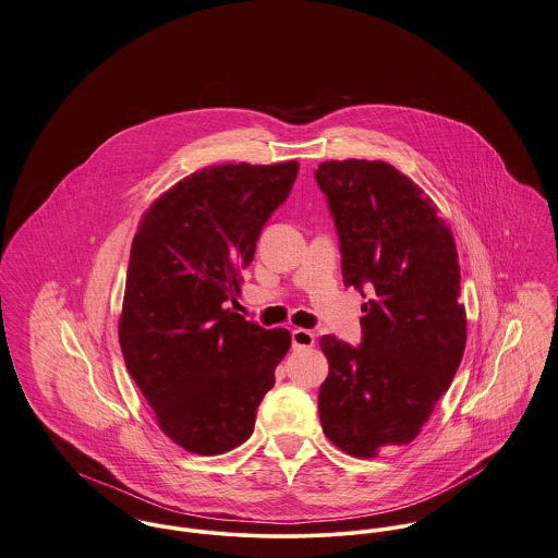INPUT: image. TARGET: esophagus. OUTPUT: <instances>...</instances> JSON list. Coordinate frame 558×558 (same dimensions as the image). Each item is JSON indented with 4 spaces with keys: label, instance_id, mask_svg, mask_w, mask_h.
<instances>
[{
    "label": "esophagus",
    "instance_id": "esophagus-1",
    "mask_svg": "<svg viewBox=\"0 0 558 558\" xmlns=\"http://www.w3.org/2000/svg\"><path fill=\"white\" fill-rule=\"evenodd\" d=\"M291 340H293V349H310V347H314V342H316L314 333L308 331V329H295V331L291 333Z\"/></svg>",
    "mask_w": 558,
    "mask_h": 558
}]
</instances>
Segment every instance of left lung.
Returning <instances> with one entry per match:
<instances>
[{
	"label": "left lung",
	"instance_id": "left-lung-1",
	"mask_svg": "<svg viewBox=\"0 0 558 558\" xmlns=\"http://www.w3.org/2000/svg\"><path fill=\"white\" fill-rule=\"evenodd\" d=\"M314 178L340 238L344 284L372 295L360 347L318 340L329 362L318 417L336 447L376 458L422 433L462 362L458 252L430 196L391 165L329 160Z\"/></svg>",
	"mask_w": 558,
	"mask_h": 558
}]
</instances>
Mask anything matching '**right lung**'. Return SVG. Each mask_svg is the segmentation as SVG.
I'll return each mask as SVG.
<instances>
[{"mask_svg": "<svg viewBox=\"0 0 558 558\" xmlns=\"http://www.w3.org/2000/svg\"><path fill=\"white\" fill-rule=\"evenodd\" d=\"M300 165H220L167 190L132 240L120 347L160 430L192 453L218 456L248 440L256 409L291 347L227 308L269 216Z\"/></svg>", "mask_w": 558, "mask_h": 558, "instance_id": "add662e5", "label": "right lung"}]
</instances>
